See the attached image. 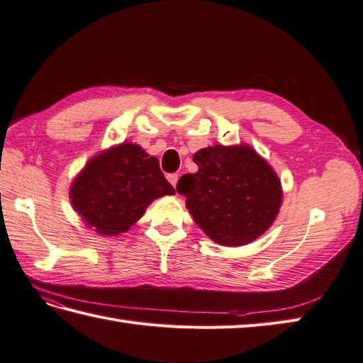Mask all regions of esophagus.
<instances>
[{"label": "esophagus", "mask_w": 363, "mask_h": 363, "mask_svg": "<svg viewBox=\"0 0 363 363\" xmlns=\"http://www.w3.org/2000/svg\"><path fill=\"white\" fill-rule=\"evenodd\" d=\"M167 180H169V183H171L172 186L175 188V186H177V182H179V174H169V175H167Z\"/></svg>", "instance_id": "1"}]
</instances>
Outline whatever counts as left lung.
Instances as JSON below:
<instances>
[{
  "mask_svg": "<svg viewBox=\"0 0 363 363\" xmlns=\"http://www.w3.org/2000/svg\"><path fill=\"white\" fill-rule=\"evenodd\" d=\"M196 174H186L177 191L205 235L216 244L240 247L253 242L275 222L283 186L273 167L248 144L197 150Z\"/></svg>",
  "mask_w": 363,
  "mask_h": 363,
  "instance_id": "left-lung-1",
  "label": "left lung"
}]
</instances>
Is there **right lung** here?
<instances>
[{
	"instance_id": "add662e5",
	"label": "right lung",
	"mask_w": 363,
	"mask_h": 363,
	"mask_svg": "<svg viewBox=\"0 0 363 363\" xmlns=\"http://www.w3.org/2000/svg\"><path fill=\"white\" fill-rule=\"evenodd\" d=\"M172 194L158 160L125 141L88 160L69 188L74 211L99 236L125 233L155 199Z\"/></svg>"
}]
</instances>
